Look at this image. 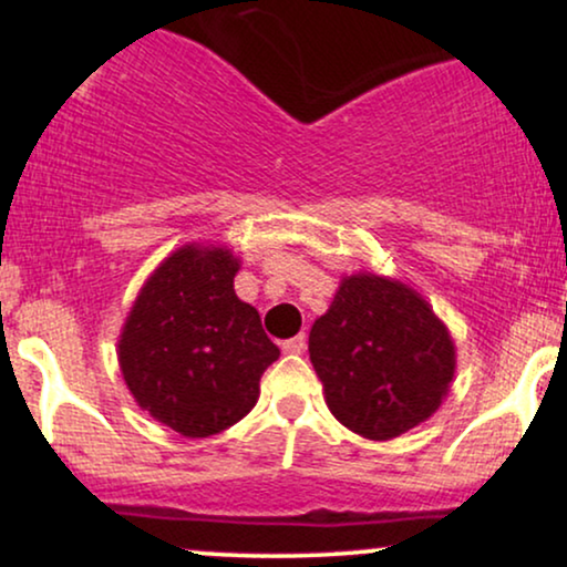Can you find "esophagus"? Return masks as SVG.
I'll return each mask as SVG.
<instances>
[{"mask_svg":"<svg viewBox=\"0 0 567 567\" xmlns=\"http://www.w3.org/2000/svg\"><path fill=\"white\" fill-rule=\"evenodd\" d=\"M303 349H306V336H296V338H288V341H282L285 354H303Z\"/></svg>","mask_w":567,"mask_h":567,"instance_id":"34e87169","label":"esophagus"}]
</instances>
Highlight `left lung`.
Wrapping results in <instances>:
<instances>
[{
    "mask_svg": "<svg viewBox=\"0 0 567 567\" xmlns=\"http://www.w3.org/2000/svg\"><path fill=\"white\" fill-rule=\"evenodd\" d=\"M309 360L330 413L383 442L437 413L455 375V343L419 290L354 271L311 324Z\"/></svg>",
    "mask_w": 567,
    "mask_h": 567,
    "instance_id": "left-lung-1",
    "label": "left lung"
}]
</instances>
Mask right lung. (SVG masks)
Here are the masks:
<instances>
[{
    "label": "right lung",
    "instance_id": "1",
    "mask_svg": "<svg viewBox=\"0 0 567 567\" xmlns=\"http://www.w3.org/2000/svg\"><path fill=\"white\" fill-rule=\"evenodd\" d=\"M239 256L188 243L148 275L116 341L122 379L154 421L210 437L250 413L279 349L234 292Z\"/></svg>",
    "mask_w": 567,
    "mask_h": 567
}]
</instances>
